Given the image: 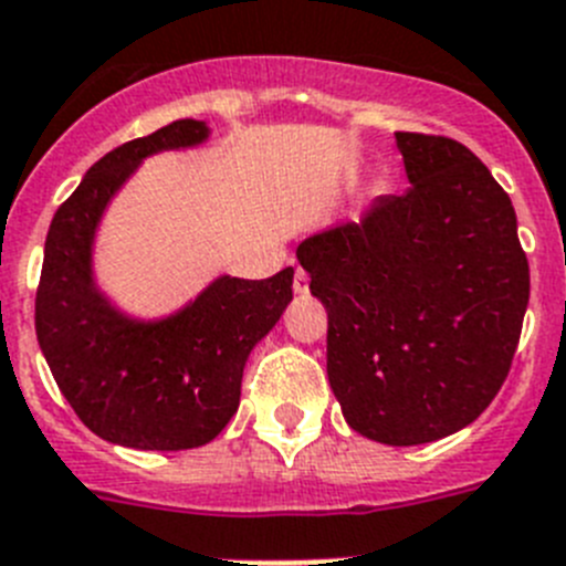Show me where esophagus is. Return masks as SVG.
<instances>
[{
  "mask_svg": "<svg viewBox=\"0 0 566 566\" xmlns=\"http://www.w3.org/2000/svg\"><path fill=\"white\" fill-rule=\"evenodd\" d=\"M293 290H296L298 296H304L311 290V276L302 268H296V273H293Z\"/></svg>",
  "mask_w": 566,
  "mask_h": 566,
  "instance_id": "1",
  "label": "esophagus"
}]
</instances>
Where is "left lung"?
Masks as SVG:
<instances>
[{
	"instance_id": "obj_1",
	"label": "left lung",
	"mask_w": 566,
	"mask_h": 566,
	"mask_svg": "<svg viewBox=\"0 0 566 566\" xmlns=\"http://www.w3.org/2000/svg\"><path fill=\"white\" fill-rule=\"evenodd\" d=\"M410 188L298 244L327 307V378L356 432L427 444L473 424L513 365L530 302L515 210L461 142L396 134Z\"/></svg>"
}]
</instances>
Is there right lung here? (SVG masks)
Returning <instances> with one entry per match:
<instances>
[{
    "label": "right lung",
    "mask_w": 566,
    "mask_h": 566,
    "mask_svg": "<svg viewBox=\"0 0 566 566\" xmlns=\"http://www.w3.org/2000/svg\"><path fill=\"white\" fill-rule=\"evenodd\" d=\"M179 119L125 142L87 170L59 205L36 287V338L59 390L99 439L136 450L208 444L233 419L250 350L293 298V268L276 276L216 279L165 322L119 316L91 279L93 230L111 196L145 156L205 142Z\"/></svg>",
    "instance_id": "obj_1"
}]
</instances>
